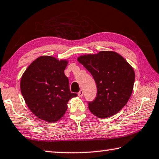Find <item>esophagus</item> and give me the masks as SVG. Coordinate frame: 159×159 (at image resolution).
<instances>
[{
    "mask_svg": "<svg viewBox=\"0 0 159 159\" xmlns=\"http://www.w3.org/2000/svg\"><path fill=\"white\" fill-rule=\"evenodd\" d=\"M83 94H84V92H83V90H80L79 92H78V96L80 97H82Z\"/></svg>",
    "mask_w": 159,
    "mask_h": 159,
    "instance_id": "1",
    "label": "esophagus"
}]
</instances>
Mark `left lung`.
<instances>
[{
	"mask_svg": "<svg viewBox=\"0 0 159 159\" xmlns=\"http://www.w3.org/2000/svg\"><path fill=\"white\" fill-rule=\"evenodd\" d=\"M77 61L92 74L97 84V97L88 102L90 111L101 118L118 113L133 89L135 75L130 65L113 51L82 56Z\"/></svg>",
	"mask_w": 159,
	"mask_h": 159,
	"instance_id": "8db88e82",
	"label": "left lung"
}]
</instances>
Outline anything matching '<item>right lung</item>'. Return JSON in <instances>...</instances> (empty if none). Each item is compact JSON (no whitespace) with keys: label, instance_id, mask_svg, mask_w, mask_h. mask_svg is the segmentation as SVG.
<instances>
[{"label":"right lung","instance_id":"add662e5","mask_svg":"<svg viewBox=\"0 0 159 159\" xmlns=\"http://www.w3.org/2000/svg\"><path fill=\"white\" fill-rule=\"evenodd\" d=\"M67 65L64 60L41 56L21 78V92L28 108L44 121H58L66 113L68 101L77 96L70 90L69 80L64 73Z\"/></svg>","mask_w":159,"mask_h":159}]
</instances>
